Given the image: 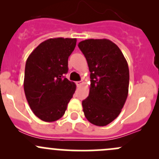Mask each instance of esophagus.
Returning <instances> with one entry per match:
<instances>
[{
    "mask_svg": "<svg viewBox=\"0 0 159 159\" xmlns=\"http://www.w3.org/2000/svg\"><path fill=\"white\" fill-rule=\"evenodd\" d=\"M76 84H77V86H78V87H81V86L83 84V82H82V81H77Z\"/></svg>",
    "mask_w": 159,
    "mask_h": 159,
    "instance_id": "1",
    "label": "esophagus"
}]
</instances>
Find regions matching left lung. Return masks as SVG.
Returning <instances> with one entry per match:
<instances>
[{
	"mask_svg": "<svg viewBox=\"0 0 159 159\" xmlns=\"http://www.w3.org/2000/svg\"><path fill=\"white\" fill-rule=\"evenodd\" d=\"M78 48L91 72L89 97L82 101L88 121L105 126L121 113L129 94V70L119 48L108 39H88Z\"/></svg>",
	"mask_w": 159,
	"mask_h": 159,
	"instance_id": "8db88e82",
	"label": "left lung"
}]
</instances>
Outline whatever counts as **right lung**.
I'll return each mask as SVG.
<instances>
[{
  "instance_id": "1",
  "label": "right lung",
  "mask_w": 159,
  "mask_h": 159,
  "mask_svg": "<svg viewBox=\"0 0 159 159\" xmlns=\"http://www.w3.org/2000/svg\"><path fill=\"white\" fill-rule=\"evenodd\" d=\"M76 38H50L43 41L28 57L24 89L30 109L47 122L60 119L67 109L76 84L64 77L68 70V57Z\"/></svg>"
}]
</instances>
